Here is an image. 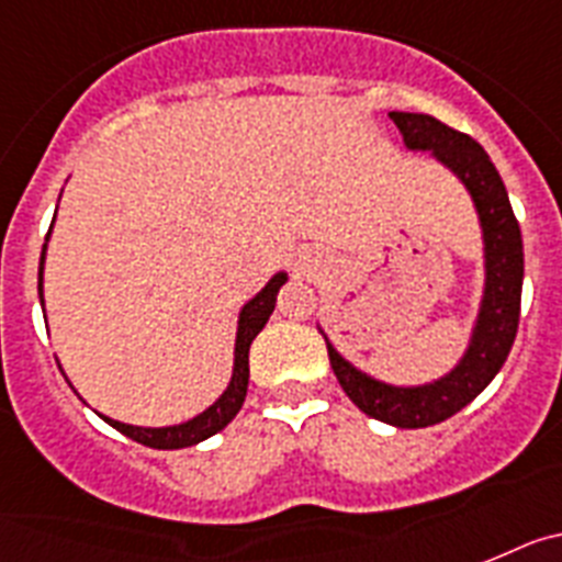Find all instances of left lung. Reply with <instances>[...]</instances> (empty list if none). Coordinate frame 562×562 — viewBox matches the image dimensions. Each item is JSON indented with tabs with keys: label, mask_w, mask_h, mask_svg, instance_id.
Listing matches in <instances>:
<instances>
[{
	"label": "left lung",
	"mask_w": 562,
	"mask_h": 562,
	"mask_svg": "<svg viewBox=\"0 0 562 562\" xmlns=\"http://www.w3.org/2000/svg\"><path fill=\"white\" fill-rule=\"evenodd\" d=\"M413 153H429L438 164L458 175L475 203L484 232V296L477 308L475 328L461 362L447 375L416 387H396L362 373L328 341V359L356 407L384 424L402 429L429 427L447 422L463 409L504 368L520 319V288H524V240L512 212L509 194L484 146L424 112H390Z\"/></svg>",
	"instance_id": "8db88e82"
}]
</instances>
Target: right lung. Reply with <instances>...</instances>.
I'll use <instances>...</instances> for the list:
<instances>
[{
    "mask_svg": "<svg viewBox=\"0 0 562 562\" xmlns=\"http://www.w3.org/2000/svg\"><path fill=\"white\" fill-rule=\"evenodd\" d=\"M56 221V217H53ZM53 228V226H50ZM45 240H50V232H47ZM45 251L47 243L42 248V260H38V302L45 305V296H42V271H45ZM288 274L280 271L268 280V285L262 288L260 294L248 300L240 311V319H237V339H234V370H232V382L223 390V396L206 407L200 416L189 418L183 424H172V427H135V424L115 422V418H104L110 427H115L119 432H124L126 438L144 443V447H153V450H183V447H192V443L206 441L214 432H221L228 422H232L237 413H240L243 402H246V390H248V348H251L254 336L266 328L268 316L274 314L277 294L280 288L285 285Z\"/></svg>",
    "mask_w": 562,
    "mask_h": 562,
    "instance_id": "add662e5",
    "label": "right lung"
}]
</instances>
